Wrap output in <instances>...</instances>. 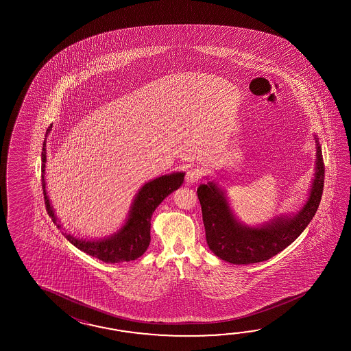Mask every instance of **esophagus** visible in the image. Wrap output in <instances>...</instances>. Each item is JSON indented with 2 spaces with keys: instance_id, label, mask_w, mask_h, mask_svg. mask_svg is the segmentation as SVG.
<instances>
[{
  "instance_id": "34e87169",
  "label": "esophagus",
  "mask_w": 351,
  "mask_h": 351,
  "mask_svg": "<svg viewBox=\"0 0 351 351\" xmlns=\"http://www.w3.org/2000/svg\"><path fill=\"white\" fill-rule=\"evenodd\" d=\"M201 179V171L198 168H191L186 174V183H197Z\"/></svg>"
}]
</instances>
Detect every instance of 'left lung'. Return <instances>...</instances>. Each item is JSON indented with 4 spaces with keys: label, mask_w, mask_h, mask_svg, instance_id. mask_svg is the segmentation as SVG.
I'll use <instances>...</instances> for the list:
<instances>
[{
    "label": "left lung",
    "mask_w": 351,
    "mask_h": 351,
    "mask_svg": "<svg viewBox=\"0 0 351 351\" xmlns=\"http://www.w3.org/2000/svg\"><path fill=\"white\" fill-rule=\"evenodd\" d=\"M311 188L305 204L298 213L274 217L261 226H248L233 213L224 189L215 180L197 189L209 250L221 260L233 265L267 261L281 252L304 232L320 204L325 167L319 138Z\"/></svg>",
    "instance_id": "left-lung-1"
}]
</instances>
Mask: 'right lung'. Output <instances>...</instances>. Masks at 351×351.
<instances>
[{
  "label": "right lung",
  "mask_w": 351,
  "mask_h": 351,
  "mask_svg": "<svg viewBox=\"0 0 351 351\" xmlns=\"http://www.w3.org/2000/svg\"><path fill=\"white\" fill-rule=\"evenodd\" d=\"M51 128L53 124L46 130L45 141L41 153V180L46 210L49 216L51 217L53 223L62 231V226L60 224L59 218L55 215L53 204L49 199L46 191V136H49ZM184 174L186 173L174 172L147 182L138 191V193L135 194L134 201L130 206V210L124 224L118 231L114 232L108 237L99 239H77L65 231H62V234L71 245H74L82 252L97 257L106 263H120L136 260L149 247L150 219L153 212L165 201V198L183 184Z\"/></svg>",
  "instance_id": "add662e5"
}]
</instances>
